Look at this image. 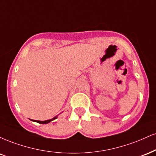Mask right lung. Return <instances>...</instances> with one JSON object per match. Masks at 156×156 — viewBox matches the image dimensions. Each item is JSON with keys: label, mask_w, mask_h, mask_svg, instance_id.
Instances as JSON below:
<instances>
[{"label": "right lung", "mask_w": 156, "mask_h": 156, "mask_svg": "<svg viewBox=\"0 0 156 156\" xmlns=\"http://www.w3.org/2000/svg\"><path fill=\"white\" fill-rule=\"evenodd\" d=\"M57 115L55 116V117H54L53 119H49V120H46V121H36V120H31V121L37 122V123H41V124H46V123H50L51 121L55 120L56 119H57Z\"/></svg>", "instance_id": "obj_1"}]
</instances>
